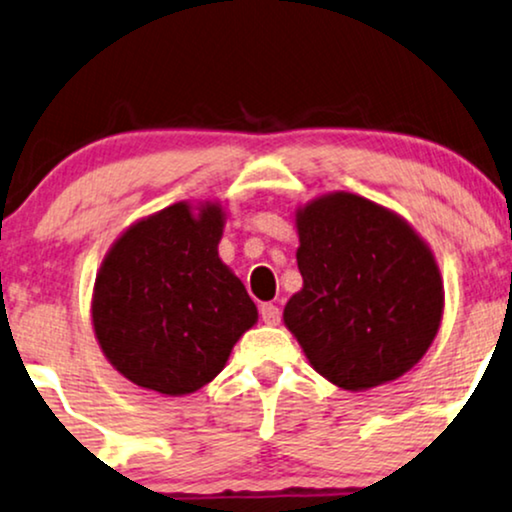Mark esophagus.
Listing matches in <instances>:
<instances>
[{"instance_id": "obj_1", "label": "esophagus", "mask_w": 512, "mask_h": 512, "mask_svg": "<svg viewBox=\"0 0 512 512\" xmlns=\"http://www.w3.org/2000/svg\"><path fill=\"white\" fill-rule=\"evenodd\" d=\"M280 308H277L275 304H263L261 306V318H263V323L266 325H277L280 323Z\"/></svg>"}]
</instances>
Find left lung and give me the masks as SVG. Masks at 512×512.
<instances>
[{
  "mask_svg": "<svg viewBox=\"0 0 512 512\" xmlns=\"http://www.w3.org/2000/svg\"><path fill=\"white\" fill-rule=\"evenodd\" d=\"M296 230L304 287L287 301L285 325L308 363L349 391L413 368L444 313L430 246L389 208L349 192L299 208Z\"/></svg>",
  "mask_w": 512,
  "mask_h": 512,
  "instance_id": "8db88e82",
  "label": "left lung"
}]
</instances>
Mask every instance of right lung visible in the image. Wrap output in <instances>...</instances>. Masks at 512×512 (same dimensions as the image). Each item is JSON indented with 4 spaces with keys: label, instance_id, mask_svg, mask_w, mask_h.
Returning a JSON list of instances; mask_svg holds the SVG:
<instances>
[{
    "label": "right lung",
    "instance_id": "right-lung-1",
    "mask_svg": "<svg viewBox=\"0 0 512 512\" xmlns=\"http://www.w3.org/2000/svg\"><path fill=\"white\" fill-rule=\"evenodd\" d=\"M223 208L180 201L130 225L94 282L92 325L109 363L137 387L192 394L225 368L258 320L239 277L220 261Z\"/></svg>",
    "mask_w": 512,
    "mask_h": 512
}]
</instances>
